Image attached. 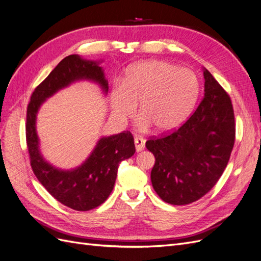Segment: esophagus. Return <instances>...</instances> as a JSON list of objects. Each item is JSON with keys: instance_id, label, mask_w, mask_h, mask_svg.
Masks as SVG:
<instances>
[{"instance_id": "esophagus-1", "label": "esophagus", "mask_w": 261, "mask_h": 261, "mask_svg": "<svg viewBox=\"0 0 261 261\" xmlns=\"http://www.w3.org/2000/svg\"><path fill=\"white\" fill-rule=\"evenodd\" d=\"M135 147L136 151L139 152L145 149V139L143 137H135Z\"/></svg>"}]
</instances>
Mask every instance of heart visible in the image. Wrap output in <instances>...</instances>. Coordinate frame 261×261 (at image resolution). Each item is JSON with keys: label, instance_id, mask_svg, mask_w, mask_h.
Here are the masks:
<instances>
[{"label": "heart", "instance_id": "b5f03b06", "mask_svg": "<svg viewBox=\"0 0 261 261\" xmlns=\"http://www.w3.org/2000/svg\"><path fill=\"white\" fill-rule=\"evenodd\" d=\"M198 96L199 82L192 70L164 61H146L129 67L122 89L111 93V108L116 120L123 122L135 114L138 105L141 125L164 133L186 121Z\"/></svg>", "mask_w": 261, "mask_h": 261}]
</instances>
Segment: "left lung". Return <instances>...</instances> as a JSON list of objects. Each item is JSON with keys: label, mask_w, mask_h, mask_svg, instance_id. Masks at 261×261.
<instances>
[{"label": "left lung", "mask_w": 261, "mask_h": 261, "mask_svg": "<svg viewBox=\"0 0 261 261\" xmlns=\"http://www.w3.org/2000/svg\"><path fill=\"white\" fill-rule=\"evenodd\" d=\"M203 77L204 96L191 117L173 132L146 141L155 158L153 189L163 201L176 206L192 203L211 191L235 141L231 98L208 69Z\"/></svg>", "instance_id": "left-lung-1"}]
</instances>
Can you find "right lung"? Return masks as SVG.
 <instances>
[{"mask_svg":"<svg viewBox=\"0 0 261 261\" xmlns=\"http://www.w3.org/2000/svg\"><path fill=\"white\" fill-rule=\"evenodd\" d=\"M98 64V62L83 60L76 54L68 55L36 87L27 107L26 143L34 174L55 199L77 211L94 209L108 199L114 187L118 165L135 153L134 137L130 132H123L101 138L81 167L62 171L43 160L39 151L36 117L46 98L76 81L96 82L107 92L108 81Z\"/></svg>","mask_w":261,"mask_h":261,"instance_id":"add662e5","label":"right lung"}]
</instances>
